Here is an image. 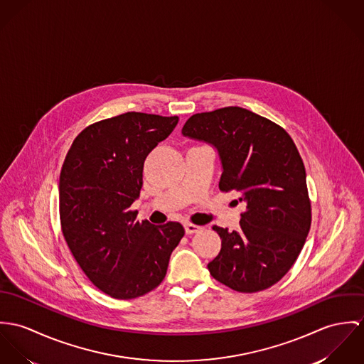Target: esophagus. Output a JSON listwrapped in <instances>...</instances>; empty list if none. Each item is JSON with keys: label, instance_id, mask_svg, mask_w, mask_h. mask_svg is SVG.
Instances as JSON below:
<instances>
[{"label": "esophagus", "instance_id": "1", "mask_svg": "<svg viewBox=\"0 0 364 364\" xmlns=\"http://www.w3.org/2000/svg\"><path fill=\"white\" fill-rule=\"evenodd\" d=\"M184 229H186V233H187V235H194V233L200 232L202 228L201 226H197V225H193V223H186V225H184Z\"/></svg>", "mask_w": 364, "mask_h": 364}]
</instances>
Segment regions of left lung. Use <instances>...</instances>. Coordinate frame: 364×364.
<instances>
[{"instance_id": "left-lung-1", "label": "left lung", "mask_w": 364, "mask_h": 364, "mask_svg": "<svg viewBox=\"0 0 364 364\" xmlns=\"http://www.w3.org/2000/svg\"><path fill=\"white\" fill-rule=\"evenodd\" d=\"M181 132L218 149L220 191H236L247 203L239 230L212 228L222 248L208 264L210 275L242 293L279 282L311 226L306 168L293 139L281 125L236 106L197 113Z\"/></svg>"}]
</instances>
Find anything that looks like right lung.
Wrapping results in <instances>:
<instances>
[{"instance_id": "obj_1", "label": "right lung", "mask_w": 364, "mask_h": 364, "mask_svg": "<svg viewBox=\"0 0 364 364\" xmlns=\"http://www.w3.org/2000/svg\"><path fill=\"white\" fill-rule=\"evenodd\" d=\"M178 117L128 112L90 124L74 139L60 174L64 239L83 274L110 297L129 300L162 283L178 222H138L144 162Z\"/></svg>"}]
</instances>
